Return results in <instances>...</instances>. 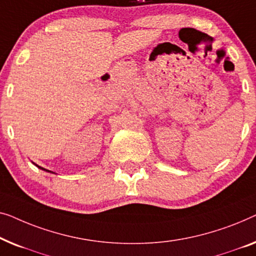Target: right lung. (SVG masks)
<instances>
[{
  "mask_svg": "<svg viewBox=\"0 0 256 256\" xmlns=\"http://www.w3.org/2000/svg\"><path fill=\"white\" fill-rule=\"evenodd\" d=\"M36 166H37V167L38 168H40V169H42V170H45V172H52L51 170H48V169H45V168H42V167H40V166H38V164H36Z\"/></svg>",
  "mask_w": 256,
  "mask_h": 256,
  "instance_id": "right-lung-1",
  "label": "right lung"
}]
</instances>
